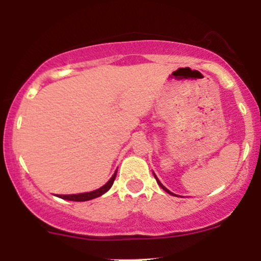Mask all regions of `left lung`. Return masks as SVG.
<instances>
[{
	"instance_id": "left-lung-1",
	"label": "left lung",
	"mask_w": 261,
	"mask_h": 261,
	"mask_svg": "<svg viewBox=\"0 0 261 261\" xmlns=\"http://www.w3.org/2000/svg\"><path fill=\"white\" fill-rule=\"evenodd\" d=\"M154 178H156V181H157V183H159V185H160V187H161L163 191H166V192H167V193H170V194H173V193H172V192H170V191H168V190H167V188H166V187H165V186H163V185H162V183L159 181V178H157V177H156V176H154ZM173 196H174V194H173Z\"/></svg>"
}]
</instances>
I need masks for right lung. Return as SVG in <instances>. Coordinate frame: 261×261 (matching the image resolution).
Segmentation results:
<instances>
[{"mask_svg":"<svg viewBox=\"0 0 261 261\" xmlns=\"http://www.w3.org/2000/svg\"><path fill=\"white\" fill-rule=\"evenodd\" d=\"M116 172L117 170L114 173V176L109 179V182L107 185L102 186L101 188L99 190H95L93 192H88V193H79V194H68V196H61V198L63 199H68V200H74V202H85V200H90L96 198V197H100L101 194H104L105 192H108L113 186L114 181H115V177H116Z\"/></svg>","mask_w":261,"mask_h":261,"instance_id":"right-lung-1","label":"right lung"}]
</instances>
